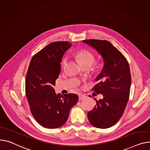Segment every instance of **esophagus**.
<instances>
[{"label": "esophagus", "instance_id": "obj_1", "mask_svg": "<svg viewBox=\"0 0 150 150\" xmlns=\"http://www.w3.org/2000/svg\"><path fill=\"white\" fill-rule=\"evenodd\" d=\"M86 96L84 95H83V94H81L79 95V100H82V99H84V98H86Z\"/></svg>", "mask_w": 150, "mask_h": 150}]
</instances>
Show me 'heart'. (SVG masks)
Segmentation results:
<instances>
[{"label":"heart","mask_w":150,"mask_h":150,"mask_svg":"<svg viewBox=\"0 0 150 150\" xmlns=\"http://www.w3.org/2000/svg\"><path fill=\"white\" fill-rule=\"evenodd\" d=\"M75 57L78 59L81 66H92L95 62V55L87 50H79L75 53ZM67 59L66 57L64 58L62 62V66L64 67L67 63Z\"/></svg>","instance_id":"obj_1"}]
</instances>
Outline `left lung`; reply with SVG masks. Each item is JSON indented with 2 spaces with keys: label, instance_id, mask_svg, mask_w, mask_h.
<instances>
[{
  "label": "left lung",
  "instance_id": "8db88e82",
  "mask_svg": "<svg viewBox=\"0 0 150 150\" xmlns=\"http://www.w3.org/2000/svg\"><path fill=\"white\" fill-rule=\"evenodd\" d=\"M95 48L104 59V66L96 78L92 89L103 99L96 100V105L87 113L95 127L107 128L116 124L124 114L127 104L132 78L128 63L124 55L107 40L91 39L83 41Z\"/></svg>",
  "mask_w": 150,
  "mask_h": 150
}]
</instances>
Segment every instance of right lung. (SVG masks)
I'll return each instance as SVG.
<instances>
[{
  "mask_svg": "<svg viewBox=\"0 0 150 150\" xmlns=\"http://www.w3.org/2000/svg\"><path fill=\"white\" fill-rule=\"evenodd\" d=\"M71 46L68 42L49 44L35 54L30 62L25 80V93L30 110L37 122L47 128H57L67 120L78 96L56 94L53 87L61 71L63 54Z\"/></svg>",
  "mask_w": 150,
  "mask_h": 150,
  "instance_id": "add662e5",
  "label": "right lung"
}]
</instances>
